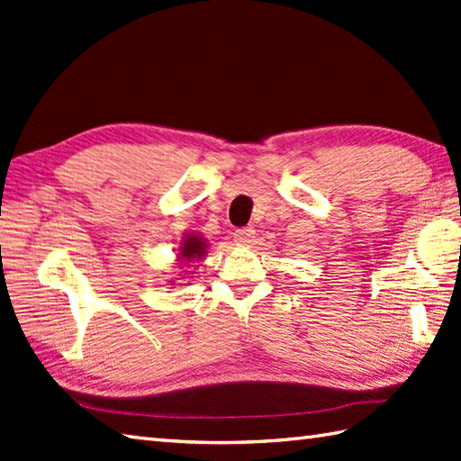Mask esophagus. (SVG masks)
I'll list each match as a JSON object with an SVG mask.
<instances>
[{
	"label": "esophagus",
	"mask_w": 461,
	"mask_h": 461,
	"mask_svg": "<svg viewBox=\"0 0 461 461\" xmlns=\"http://www.w3.org/2000/svg\"><path fill=\"white\" fill-rule=\"evenodd\" d=\"M233 238H236V241L241 243V246H248V243H251L253 238H256V230H251V228L236 230V233H233Z\"/></svg>",
	"instance_id": "esophagus-1"
}]
</instances>
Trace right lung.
<instances>
[{
	"mask_svg": "<svg viewBox=\"0 0 461 461\" xmlns=\"http://www.w3.org/2000/svg\"><path fill=\"white\" fill-rule=\"evenodd\" d=\"M205 240L200 236H185L180 248V259L182 261H194L202 259L205 256Z\"/></svg>",
	"mask_w": 461,
	"mask_h": 461,
	"instance_id": "obj_1",
	"label": "right lung"
}]
</instances>
